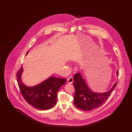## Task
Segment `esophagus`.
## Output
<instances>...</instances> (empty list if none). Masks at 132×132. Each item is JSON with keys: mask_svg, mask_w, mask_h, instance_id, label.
<instances>
[{"mask_svg": "<svg viewBox=\"0 0 132 132\" xmlns=\"http://www.w3.org/2000/svg\"><path fill=\"white\" fill-rule=\"evenodd\" d=\"M67 81L68 84H72L73 81V78L72 77H70L67 79Z\"/></svg>", "mask_w": 132, "mask_h": 132, "instance_id": "esophagus-1", "label": "esophagus"}]
</instances>
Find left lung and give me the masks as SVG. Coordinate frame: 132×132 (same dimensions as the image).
I'll return each mask as SVG.
<instances>
[{
	"mask_svg": "<svg viewBox=\"0 0 132 132\" xmlns=\"http://www.w3.org/2000/svg\"><path fill=\"white\" fill-rule=\"evenodd\" d=\"M117 74L118 76V71ZM73 79V84L75 88L74 104L77 108L84 111L94 110L103 104L110 97L118 82L117 81L108 92L96 93L89 88L80 73H76Z\"/></svg>",
	"mask_w": 132,
	"mask_h": 132,
	"instance_id": "1",
	"label": "left lung"
}]
</instances>
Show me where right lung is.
<instances>
[{"instance_id": "1", "label": "right lung", "mask_w": 132, "mask_h": 132, "mask_svg": "<svg viewBox=\"0 0 132 132\" xmlns=\"http://www.w3.org/2000/svg\"><path fill=\"white\" fill-rule=\"evenodd\" d=\"M22 72L21 66L16 73L17 81L20 92L27 103L39 110H48L54 107L56 104L57 93L67 79L51 76L36 86L27 87L22 81Z\"/></svg>"}]
</instances>
